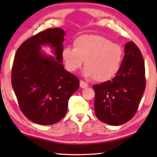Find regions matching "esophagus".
Returning a JSON list of instances; mask_svg holds the SVG:
<instances>
[{"label":"esophagus","instance_id":"obj_1","mask_svg":"<svg viewBox=\"0 0 157 157\" xmlns=\"http://www.w3.org/2000/svg\"><path fill=\"white\" fill-rule=\"evenodd\" d=\"M80 87L82 88V89H85V88L89 87V84H88V83H85L84 81H80Z\"/></svg>","mask_w":157,"mask_h":157}]
</instances>
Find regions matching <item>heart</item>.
<instances>
[{"mask_svg":"<svg viewBox=\"0 0 157 157\" xmlns=\"http://www.w3.org/2000/svg\"><path fill=\"white\" fill-rule=\"evenodd\" d=\"M73 45L74 48L66 47L61 53L68 71H76L84 61L83 74L98 82H104L114 77L121 68L123 49L104 36H81L74 40Z\"/></svg>","mask_w":157,"mask_h":157,"instance_id":"b5f03b06","label":"heart"}]
</instances>
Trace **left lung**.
<instances>
[{
    "instance_id": "obj_1",
    "label": "left lung",
    "mask_w": 157,
    "mask_h": 157,
    "mask_svg": "<svg viewBox=\"0 0 157 157\" xmlns=\"http://www.w3.org/2000/svg\"><path fill=\"white\" fill-rule=\"evenodd\" d=\"M124 53L114 78L93 86L96 117L112 126L125 124L134 117L146 88L144 62L140 50L130 41L125 44Z\"/></svg>"
}]
</instances>
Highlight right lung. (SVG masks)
<instances>
[{
  "instance_id": "right-lung-1",
  "label": "right lung",
  "mask_w": 157,
  "mask_h": 157,
  "mask_svg": "<svg viewBox=\"0 0 157 157\" xmlns=\"http://www.w3.org/2000/svg\"><path fill=\"white\" fill-rule=\"evenodd\" d=\"M65 32L60 28L40 32L23 43L16 53L12 87L23 114L34 123L51 125L67 112L68 100L78 89L79 80L63 65ZM51 47L55 57L42 46Z\"/></svg>"
}]
</instances>
